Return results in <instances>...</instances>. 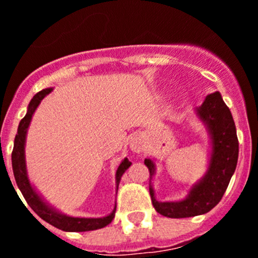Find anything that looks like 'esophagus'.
<instances>
[{
	"label": "esophagus",
	"instance_id": "34e87169",
	"mask_svg": "<svg viewBox=\"0 0 258 258\" xmlns=\"http://www.w3.org/2000/svg\"><path fill=\"white\" fill-rule=\"evenodd\" d=\"M143 141L141 137L138 136H133L131 138V141H129V147L132 149V151L134 152H141L143 151Z\"/></svg>",
	"mask_w": 258,
	"mask_h": 258
}]
</instances>
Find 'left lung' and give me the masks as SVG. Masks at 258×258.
Returning a JSON list of instances; mask_svg holds the SVG:
<instances>
[{"mask_svg": "<svg viewBox=\"0 0 258 258\" xmlns=\"http://www.w3.org/2000/svg\"><path fill=\"white\" fill-rule=\"evenodd\" d=\"M197 117L206 126L211 140V154L206 174L194 183L186 198L178 202H159L155 198L151 179L156 164L154 159H145L150 170V195L157 213L169 218H186L208 213L217 206L235 172L239 155L236 127L229 107L220 92L207 95L202 106L195 108Z\"/></svg>", "mask_w": 258, "mask_h": 258, "instance_id": "8db88e82", "label": "left lung"}]
</instances>
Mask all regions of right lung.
<instances>
[{"label":"right lung","instance_id":"add662e5","mask_svg":"<svg viewBox=\"0 0 258 258\" xmlns=\"http://www.w3.org/2000/svg\"><path fill=\"white\" fill-rule=\"evenodd\" d=\"M52 92V88L44 89L38 92L35 97L32 98L31 102L27 108L26 116L20 120L19 126H18V133L15 136V141H14V149L13 154H11V164H13V172L15 181H17L18 187H19L20 192L24 197L26 202L28 203V206L33 209L38 217L42 218L45 222L50 223L54 227L63 231H92V230L102 229V227L107 226L108 223L112 222L115 218L116 206L113 207L112 212L104 217H72V216H67V214L61 213L58 209L51 207L44 198L41 197L40 194L36 191L33 187V184L31 183L28 178V172H27V164H26V140H27V132H28L29 124L33 117V113L37 109L38 104L41 101L46 97L47 94ZM132 165V163L125 157L124 160L120 163L117 170H116V192H117L118 183L121 181L122 174L125 170ZM18 194V192H17Z\"/></svg>","mask_w":258,"mask_h":258}]
</instances>
